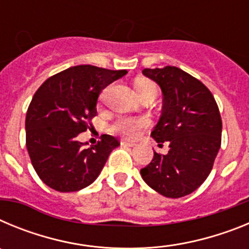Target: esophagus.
I'll return each instance as SVG.
<instances>
[{
    "label": "esophagus",
    "instance_id": "obj_1",
    "mask_svg": "<svg viewBox=\"0 0 249 249\" xmlns=\"http://www.w3.org/2000/svg\"><path fill=\"white\" fill-rule=\"evenodd\" d=\"M121 144L124 147H135V142H131V141H121Z\"/></svg>",
    "mask_w": 249,
    "mask_h": 249
}]
</instances>
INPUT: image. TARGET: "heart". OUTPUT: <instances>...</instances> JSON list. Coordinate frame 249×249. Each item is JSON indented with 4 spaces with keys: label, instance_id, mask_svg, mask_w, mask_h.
<instances>
[{
    "label": "heart",
    "instance_id": "obj_1",
    "mask_svg": "<svg viewBox=\"0 0 249 249\" xmlns=\"http://www.w3.org/2000/svg\"><path fill=\"white\" fill-rule=\"evenodd\" d=\"M136 91L140 96H143L146 93L157 94V87L153 82L146 80H140L136 83ZM147 120L141 117H121L111 126L112 132L121 135L122 137L133 138L142 131L143 127H146Z\"/></svg>",
    "mask_w": 249,
    "mask_h": 249
}]
</instances>
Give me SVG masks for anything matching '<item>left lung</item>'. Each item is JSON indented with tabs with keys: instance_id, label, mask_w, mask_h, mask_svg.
<instances>
[{
	"instance_id": "obj_1",
	"label": "left lung",
	"mask_w": 249,
	"mask_h": 249,
	"mask_svg": "<svg viewBox=\"0 0 249 249\" xmlns=\"http://www.w3.org/2000/svg\"><path fill=\"white\" fill-rule=\"evenodd\" d=\"M163 93L160 121L151 136L168 142L167 155L156 153L141 169L143 181L160 195L179 198L206 181L221 147L222 120L218 106L206 86L181 68H144Z\"/></svg>"
}]
</instances>
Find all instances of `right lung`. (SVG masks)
<instances>
[{
  "label": "right lung",
  "instance_id": "right-lung-1",
  "mask_svg": "<svg viewBox=\"0 0 249 249\" xmlns=\"http://www.w3.org/2000/svg\"><path fill=\"white\" fill-rule=\"evenodd\" d=\"M127 73L91 65L70 67L50 77L35 93L26 114V147L45 184L76 192L93 183L120 142L103 135L97 144L77 141L97 114L103 89Z\"/></svg>",
  "mask_w": 249,
  "mask_h": 249
}]
</instances>
